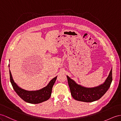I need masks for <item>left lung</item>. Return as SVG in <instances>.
I'll list each match as a JSON object with an SVG mask.
<instances>
[{"mask_svg": "<svg viewBox=\"0 0 121 121\" xmlns=\"http://www.w3.org/2000/svg\"><path fill=\"white\" fill-rule=\"evenodd\" d=\"M68 83L73 98L75 100L85 102L98 100L109 89L112 81V69L103 84L97 87L87 88L79 85L67 76Z\"/></svg>", "mask_w": 121, "mask_h": 121, "instance_id": "obj_1", "label": "left lung"}]
</instances>
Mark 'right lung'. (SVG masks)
<instances>
[{
	"label": "right lung",
	"mask_w": 121,
	"mask_h": 121,
	"mask_svg": "<svg viewBox=\"0 0 121 121\" xmlns=\"http://www.w3.org/2000/svg\"><path fill=\"white\" fill-rule=\"evenodd\" d=\"M9 66H10L9 65ZM9 71H10V81L13 89L17 94L23 101L31 104H38L47 101L51 97L52 88L56 80L57 76L51 80L48 85L45 87L38 91H28L19 87L16 84V83H15L10 69Z\"/></svg>",
	"instance_id": "obj_1"
}]
</instances>
